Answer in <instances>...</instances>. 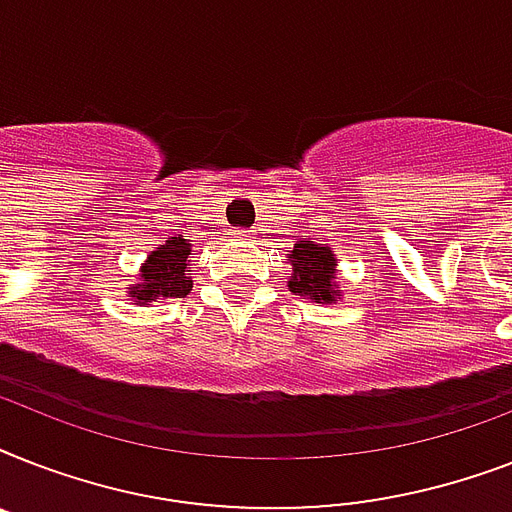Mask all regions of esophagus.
<instances>
[{
    "mask_svg": "<svg viewBox=\"0 0 512 512\" xmlns=\"http://www.w3.org/2000/svg\"><path fill=\"white\" fill-rule=\"evenodd\" d=\"M239 236H244V239H252V233H249V231H241Z\"/></svg>",
    "mask_w": 512,
    "mask_h": 512,
    "instance_id": "1",
    "label": "esophagus"
}]
</instances>
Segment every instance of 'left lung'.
Returning <instances> with one entry per match:
<instances>
[{
  "instance_id": "1",
  "label": "left lung",
  "mask_w": 512,
  "mask_h": 512,
  "mask_svg": "<svg viewBox=\"0 0 512 512\" xmlns=\"http://www.w3.org/2000/svg\"><path fill=\"white\" fill-rule=\"evenodd\" d=\"M292 276L287 287L292 295H300L311 303L332 305L342 297V287L337 281V257L332 247L316 241H297L289 255Z\"/></svg>"
}]
</instances>
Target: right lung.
<instances>
[{
    "mask_svg": "<svg viewBox=\"0 0 512 512\" xmlns=\"http://www.w3.org/2000/svg\"><path fill=\"white\" fill-rule=\"evenodd\" d=\"M191 249L193 244L183 236H172L164 244L151 252L143 260L138 273V284H130L127 297H132V303L148 308L151 303L159 300H172V297H185L191 292L193 279L188 273L191 265Z\"/></svg>",
    "mask_w": 512,
    "mask_h": 512,
    "instance_id": "right-lung-1",
    "label": "right lung"
}]
</instances>
